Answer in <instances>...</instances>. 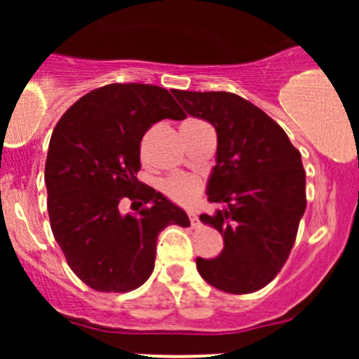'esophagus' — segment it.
Wrapping results in <instances>:
<instances>
[{
    "label": "esophagus",
    "mask_w": 359,
    "mask_h": 359,
    "mask_svg": "<svg viewBox=\"0 0 359 359\" xmlns=\"http://www.w3.org/2000/svg\"><path fill=\"white\" fill-rule=\"evenodd\" d=\"M189 219H191V224L192 226H197L199 224V216H197L194 211H189Z\"/></svg>",
    "instance_id": "34e87169"
}]
</instances>
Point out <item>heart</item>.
<instances>
[{"label":"heart","mask_w":359,"mask_h":359,"mask_svg":"<svg viewBox=\"0 0 359 359\" xmlns=\"http://www.w3.org/2000/svg\"><path fill=\"white\" fill-rule=\"evenodd\" d=\"M162 191L175 203L191 204L199 194V182L187 175H174L162 184Z\"/></svg>","instance_id":"1"}]
</instances>
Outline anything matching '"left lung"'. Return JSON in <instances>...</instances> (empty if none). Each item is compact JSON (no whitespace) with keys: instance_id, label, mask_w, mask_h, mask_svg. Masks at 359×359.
Segmentation results:
<instances>
[{"instance_id":"1","label":"left lung","mask_w":359,"mask_h":359,"mask_svg":"<svg viewBox=\"0 0 359 359\" xmlns=\"http://www.w3.org/2000/svg\"><path fill=\"white\" fill-rule=\"evenodd\" d=\"M194 118L217 135L216 165L205 194L222 204L201 221L221 233L216 258H196L209 285L251 294L277 277L290 255L306 211V172L300 151L269 114L233 93L172 90Z\"/></svg>"}]
</instances>
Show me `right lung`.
I'll list each match as a JSON object with an SVG mask.
<instances>
[{
    "mask_svg": "<svg viewBox=\"0 0 359 359\" xmlns=\"http://www.w3.org/2000/svg\"><path fill=\"white\" fill-rule=\"evenodd\" d=\"M167 118H185L167 89L109 84L74 102L53 130L45 163L52 233L74 273L94 290L145 283L160 231L191 226L182 208L137 179L140 142ZM125 196L137 215L118 211Z\"/></svg>",
    "mask_w": 359,
    "mask_h": 359,
    "instance_id": "add662e5",
    "label": "right lung"
}]
</instances>
